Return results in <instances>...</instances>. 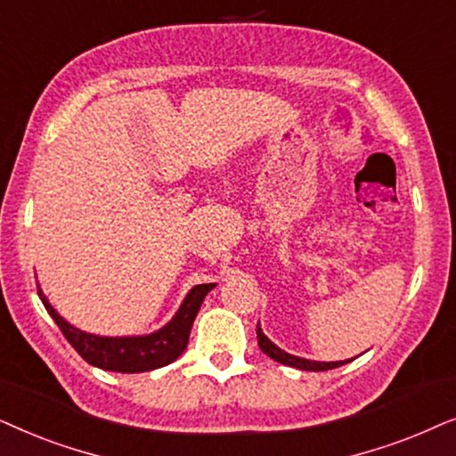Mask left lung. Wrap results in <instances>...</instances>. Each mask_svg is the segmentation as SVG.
<instances>
[{
  "label": "left lung",
  "mask_w": 456,
  "mask_h": 456,
  "mask_svg": "<svg viewBox=\"0 0 456 456\" xmlns=\"http://www.w3.org/2000/svg\"><path fill=\"white\" fill-rule=\"evenodd\" d=\"M256 338H258L260 350H263L266 356H271L273 361L281 362V365H289V367L302 369V371H330V369L342 367V365H346V362H348V361H339V362H317V361L300 359V356H291V354H288V352H285V350L277 348V346L273 344L271 339L265 336L263 330H260V325H256Z\"/></svg>",
  "instance_id": "8db88e82"
}]
</instances>
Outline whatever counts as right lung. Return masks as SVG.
<instances>
[{
    "instance_id": "1",
    "label": "right lung",
    "mask_w": 456,
    "mask_h": 456,
    "mask_svg": "<svg viewBox=\"0 0 456 456\" xmlns=\"http://www.w3.org/2000/svg\"><path fill=\"white\" fill-rule=\"evenodd\" d=\"M215 288V283H200L193 288L187 298L181 305L179 313L175 314L168 325L162 327L160 331L150 333V336L142 338H100L85 333L77 327L66 323L60 314L53 311L50 302L39 289V298L56 321L60 331L69 339V344L75 348L78 354L83 356L89 365L104 369V371H117V373H142L151 371V369L165 367L173 362L181 352L187 348L190 342V333L193 319L202 306L206 294Z\"/></svg>"
}]
</instances>
